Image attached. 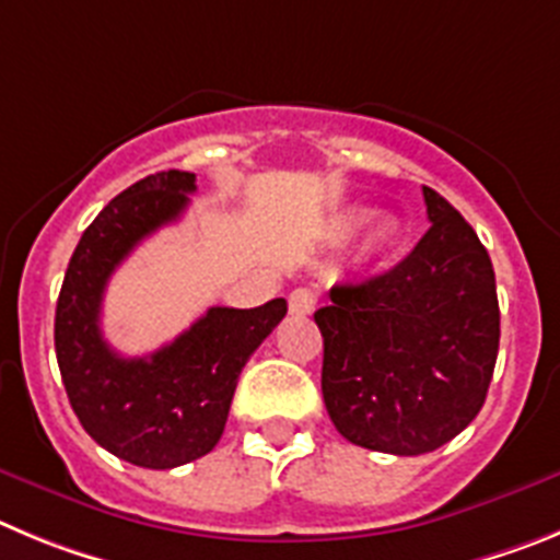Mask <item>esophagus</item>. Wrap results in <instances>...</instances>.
<instances>
[{
	"mask_svg": "<svg viewBox=\"0 0 560 560\" xmlns=\"http://www.w3.org/2000/svg\"><path fill=\"white\" fill-rule=\"evenodd\" d=\"M317 306V292L310 287H299L290 292V312L292 315H312Z\"/></svg>",
	"mask_w": 560,
	"mask_h": 560,
	"instance_id": "esophagus-1",
	"label": "esophagus"
}]
</instances>
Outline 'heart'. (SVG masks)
Instances as JSON below:
<instances>
[{
    "mask_svg": "<svg viewBox=\"0 0 560 560\" xmlns=\"http://www.w3.org/2000/svg\"><path fill=\"white\" fill-rule=\"evenodd\" d=\"M368 220V211L365 209H351L342 214L340 220V231L342 234H351V231L360 229L362 223ZM393 236V223L390 220H374V225H371V234H368V245H371V250H382L387 243H390Z\"/></svg>",
    "mask_w": 560,
    "mask_h": 560,
    "instance_id": "obj_1",
    "label": "heart"
}]
</instances>
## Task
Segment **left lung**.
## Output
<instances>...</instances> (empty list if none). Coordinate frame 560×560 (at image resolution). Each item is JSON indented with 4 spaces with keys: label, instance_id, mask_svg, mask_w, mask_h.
I'll return each instance as SVG.
<instances>
[{
    "label": "left lung",
    "instance_id": "left-lung-1",
    "mask_svg": "<svg viewBox=\"0 0 560 560\" xmlns=\"http://www.w3.org/2000/svg\"><path fill=\"white\" fill-rule=\"evenodd\" d=\"M430 231L387 273L335 284L315 312L326 410L346 441L424 455L466 430L500 351L491 256L460 211L424 186Z\"/></svg>",
    "mask_w": 560,
    "mask_h": 560
}]
</instances>
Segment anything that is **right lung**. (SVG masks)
Here are the masks:
<instances>
[{
  "label": "right lung",
  "mask_w": 560,
  "mask_h": 560,
  "mask_svg": "<svg viewBox=\"0 0 560 560\" xmlns=\"http://www.w3.org/2000/svg\"><path fill=\"white\" fill-rule=\"evenodd\" d=\"M192 192V173L167 170L110 200L80 236L55 310V354L74 416L103 450L142 468L184 466L218 446L245 362L287 315L284 299L211 306L150 357H122L105 342L110 273L144 236L175 223Z\"/></svg>",
  "instance_id": "right-lung-1"
}]
</instances>
